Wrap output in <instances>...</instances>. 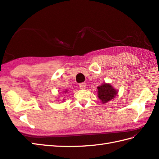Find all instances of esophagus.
I'll list each match as a JSON object with an SVG mask.
<instances>
[{"label": "esophagus", "mask_w": 159, "mask_h": 159, "mask_svg": "<svg viewBox=\"0 0 159 159\" xmlns=\"http://www.w3.org/2000/svg\"><path fill=\"white\" fill-rule=\"evenodd\" d=\"M86 87H87V84L85 83H80V85H79V87L81 89H85V88H86Z\"/></svg>", "instance_id": "esophagus-1"}]
</instances>
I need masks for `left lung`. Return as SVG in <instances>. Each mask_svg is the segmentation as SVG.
<instances>
[{
    "label": "left lung",
    "mask_w": 159,
    "mask_h": 159,
    "mask_svg": "<svg viewBox=\"0 0 159 159\" xmlns=\"http://www.w3.org/2000/svg\"><path fill=\"white\" fill-rule=\"evenodd\" d=\"M97 88L98 89V96L103 103H107L113 99L117 93V91L113 89V87L109 84L104 83Z\"/></svg>",
    "instance_id": "obj_1"
}]
</instances>
